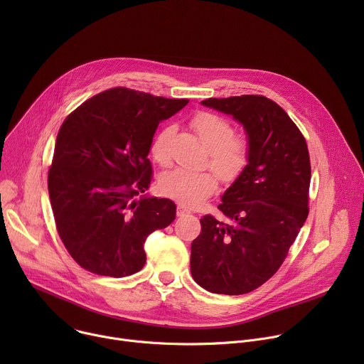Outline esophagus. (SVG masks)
<instances>
[{
	"label": "esophagus",
	"instance_id": "34e87169",
	"mask_svg": "<svg viewBox=\"0 0 364 364\" xmlns=\"http://www.w3.org/2000/svg\"><path fill=\"white\" fill-rule=\"evenodd\" d=\"M187 215H190V210L186 209L184 205L178 204V205H177V216H187Z\"/></svg>",
	"mask_w": 364,
	"mask_h": 364
}]
</instances>
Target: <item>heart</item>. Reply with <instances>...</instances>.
Wrapping results in <instances>:
<instances>
[{"mask_svg":"<svg viewBox=\"0 0 364 364\" xmlns=\"http://www.w3.org/2000/svg\"><path fill=\"white\" fill-rule=\"evenodd\" d=\"M200 141L207 149L210 167L219 178L230 184L245 171L250 157V141L247 135L233 132L232 122L215 112L198 111L190 119ZM174 127H163L154 135L149 152L154 161L167 167L171 163L170 141ZM160 191L186 207H194L212 196L218 187V178L212 171H190L176 168L164 173L159 181Z\"/></svg>","mask_w":364,"mask_h":364,"instance_id":"b5f03b06","label":"heart"}]
</instances>
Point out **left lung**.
<instances>
[{"instance_id":"1","label":"left lung","mask_w":364,"mask_h":364,"mask_svg":"<svg viewBox=\"0 0 364 364\" xmlns=\"http://www.w3.org/2000/svg\"><path fill=\"white\" fill-rule=\"evenodd\" d=\"M201 103L243 124L250 157L218 205L226 220L212 215L200 219L201 232L191 243V275L209 292L242 295L275 275L306 220L308 146L295 122L267 96L209 97Z\"/></svg>"}]
</instances>
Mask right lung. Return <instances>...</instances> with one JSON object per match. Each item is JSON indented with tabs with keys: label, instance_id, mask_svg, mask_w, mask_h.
<instances>
[{
	"label": "right lung",
	"instance_id": "right-lung-1",
	"mask_svg": "<svg viewBox=\"0 0 364 364\" xmlns=\"http://www.w3.org/2000/svg\"><path fill=\"white\" fill-rule=\"evenodd\" d=\"M187 103L118 86L63 121L47 186L58 233L83 269L114 278L141 271L146 237L176 219L170 198L138 196L152 180L155 129Z\"/></svg>",
	"mask_w": 364,
	"mask_h": 364
}]
</instances>
